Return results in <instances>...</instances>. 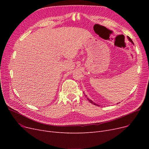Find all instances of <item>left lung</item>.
Segmentation results:
<instances>
[{"mask_svg":"<svg viewBox=\"0 0 149 149\" xmlns=\"http://www.w3.org/2000/svg\"><path fill=\"white\" fill-rule=\"evenodd\" d=\"M127 38L129 39V41H130V42H131V43H132L133 45H134V42H132V40H131V38H130L129 37H128V36H127ZM83 93H84L83 92ZM85 95V97H87V99H88V100L89 101V102H90L91 103H92V104H94V105H96V106H100V105H99V104H97L95 103L94 102H93V101H92L91 99H89V98L87 97V95ZM117 104H118V103H117Z\"/></svg>","mask_w":149,"mask_h":149,"instance_id":"obj_1","label":"left lung"}]
</instances>
